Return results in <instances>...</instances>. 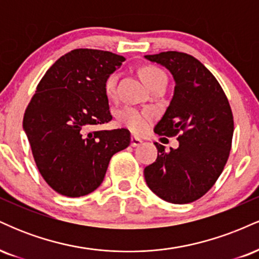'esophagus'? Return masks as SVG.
Instances as JSON below:
<instances>
[{
	"label": "esophagus",
	"instance_id": "1",
	"mask_svg": "<svg viewBox=\"0 0 259 259\" xmlns=\"http://www.w3.org/2000/svg\"><path fill=\"white\" fill-rule=\"evenodd\" d=\"M142 140L141 139H139V138H136V136H133L132 138V141H130V145H132L133 147H138V146H140V145H142Z\"/></svg>",
	"mask_w": 259,
	"mask_h": 259
}]
</instances>
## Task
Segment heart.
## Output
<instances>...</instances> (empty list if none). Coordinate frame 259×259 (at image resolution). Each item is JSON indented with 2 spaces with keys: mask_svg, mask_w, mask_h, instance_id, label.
<instances>
[{
  "mask_svg": "<svg viewBox=\"0 0 259 259\" xmlns=\"http://www.w3.org/2000/svg\"><path fill=\"white\" fill-rule=\"evenodd\" d=\"M164 75V73L162 70H159L158 68L154 67H146L144 69L140 70V78H141L142 82L146 85H151L154 80H157L160 76ZM118 74L113 73L108 76L105 82V89L106 92L108 95H112L114 92L115 84H117ZM118 119L124 126H126L127 129H130L134 133H142L146 130L148 125V115L146 113L138 111V109L132 108V107H126L123 108L118 113Z\"/></svg>",
  "mask_w": 259,
  "mask_h": 259,
  "instance_id": "b5f03b06",
  "label": "heart"
}]
</instances>
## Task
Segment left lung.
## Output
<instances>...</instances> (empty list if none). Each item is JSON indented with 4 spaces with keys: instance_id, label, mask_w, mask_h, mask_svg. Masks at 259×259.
Here are the masks:
<instances>
[{
    "instance_id": "1",
    "label": "left lung",
    "mask_w": 259,
    "mask_h": 259,
    "mask_svg": "<svg viewBox=\"0 0 259 259\" xmlns=\"http://www.w3.org/2000/svg\"><path fill=\"white\" fill-rule=\"evenodd\" d=\"M145 58L167 68L175 82L154 133L179 135V147L169 152L154 142L158 156L145 168V180L162 200L190 203L206 194L224 169L234 134L233 113L219 82L198 59L177 51Z\"/></svg>"
}]
</instances>
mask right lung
<instances>
[{
	"instance_id": "1",
	"label": "right lung",
	"mask_w": 259,
	"mask_h": 259,
	"mask_svg": "<svg viewBox=\"0 0 259 259\" xmlns=\"http://www.w3.org/2000/svg\"><path fill=\"white\" fill-rule=\"evenodd\" d=\"M125 58L101 50H73L38 82L23 129L46 183L68 197L85 196L102 184L114 153L130 145L126 129L91 132L112 120L107 78Z\"/></svg>"
}]
</instances>
